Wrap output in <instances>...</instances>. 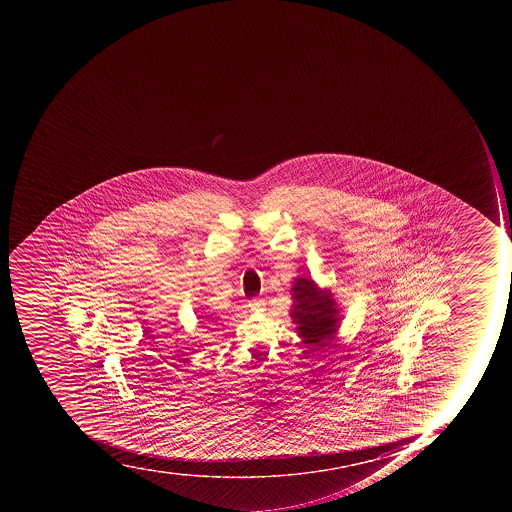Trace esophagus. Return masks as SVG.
Wrapping results in <instances>:
<instances>
[{"instance_id":"esophagus-1","label":"esophagus","mask_w":512,"mask_h":512,"mask_svg":"<svg viewBox=\"0 0 512 512\" xmlns=\"http://www.w3.org/2000/svg\"><path fill=\"white\" fill-rule=\"evenodd\" d=\"M248 306H250L251 310H262L264 309V306H266V302L261 298H253Z\"/></svg>"}]
</instances>
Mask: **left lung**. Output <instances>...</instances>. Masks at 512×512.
<instances>
[{"instance_id":"8db88e82","label":"left lung","mask_w":512,"mask_h":512,"mask_svg":"<svg viewBox=\"0 0 512 512\" xmlns=\"http://www.w3.org/2000/svg\"><path fill=\"white\" fill-rule=\"evenodd\" d=\"M293 317L298 323L302 343L309 346H326L336 333L339 318L334 309V299L328 291H320L310 278H296L293 286Z\"/></svg>"}]
</instances>
